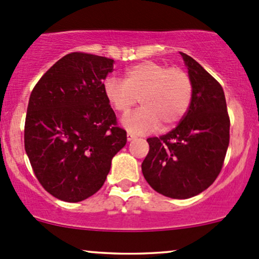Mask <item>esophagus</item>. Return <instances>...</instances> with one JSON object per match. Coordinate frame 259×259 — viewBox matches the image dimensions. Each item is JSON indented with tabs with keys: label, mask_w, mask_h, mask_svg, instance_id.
<instances>
[{
	"label": "esophagus",
	"mask_w": 259,
	"mask_h": 259,
	"mask_svg": "<svg viewBox=\"0 0 259 259\" xmlns=\"http://www.w3.org/2000/svg\"><path fill=\"white\" fill-rule=\"evenodd\" d=\"M135 138H136V135H133L132 132H127V139H128V141H133Z\"/></svg>",
	"instance_id": "1"
}]
</instances>
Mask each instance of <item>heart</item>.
<instances>
[{"label":"heart","instance_id":"obj_1","mask_svg":"<svg viewBox=\"0 0 259 259\" xmlns=\"http://www.w3.org/2000/svg\"><path fill=\"white\" fill-rule=\"evenodd\" d=\"M104 93L121 115L128 114L141 99L143 107L126 116L123 124L133 132H148L160 123L162 128H171L184 118L192 101L193 85L184 69L144 61L127 69L123 80L107 78Z\"/></svg>","mask_w":259,"mask_h":259}]
</instances>
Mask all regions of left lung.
<instances>
[{
	"label": "left lung",
	"mask_w": 259,
	"mask_h": 259,
	"mask_svg": "<svg viewBox=\"0 0 259 259\" xmlns=\"http://www.w3.org/2000/svg\"><path fill=\"white\" fill-rule=\"evenodd\" d=\"M193 85L192 101L166 135L148 138L142 172L156 192L175 199L197 196L222 171L230 142V117L224 91L213 75L181 52Z\"/></svg>",
	"instance_id": "obj_1"
}]
</instances>
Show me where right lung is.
<instances>
[{
	"label": "right lung",
	"mask_w": 259,
	"mask_h": 259,
	"mask_svg": "<svg viewBox=\"0 0 259 259\" xmlns=\"http://www.w3.org/2000/svg\"><path fill=\"white\" fill-rule=\"evenodd\" d=\"M115 61L85 52L60 59L29 98L24 148L37 181L69 203L97 193L127 142L104 93Z\"/></svg>",
	"instance_id": "obj_1"
}]
</instances>
